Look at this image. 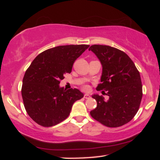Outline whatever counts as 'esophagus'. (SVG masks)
Returning <instances> with one entry per match:
<instances>
[{"label": "esophagus", "instance_id": "1", "mask_svg": "<svg viewBox=\"0 0 160 160\" xmlns=\"http://www.w3.org/2000/svg\"><path fill=\"white\" fill-rule=\"evenodd\" d=\"M84 98H85V99H90V96L88 94H84Z\"/></svg>", "mask_w": 160, "mask_h": 160}]
</instances>
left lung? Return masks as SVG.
<instances>
[{"instance_id": "left-lung-1", "label": "left lung", "mask_w": 160, "mask_h": 160, "mask_svg": "<svg viewBox=\"0 0 160 160\" xmlns=\"http://www.w3.org/2000/svg\"><path fill=\"white\" fill-rule=\"evenodd\" d=\"M89 51L95 54L102 66L101 83L97 90L106 91L109 97L105 101L98 94L92 96L97 105L90 112L91 116L110 128L128 123L138 111L142 97L139 71L129 56L118 48L94 44Z\"/></svg>"}]
</instances>
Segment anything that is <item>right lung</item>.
<instances>
[{
    "label": "right lung",
    "mask_w": 160,
    "mask_h": 160,
    "mask_svg": "<svg viewBox=\"0 0 160 160\" xmlns=\"http://www.w3.org/2000/svg\"><path fill=\"white\" fill-rule=\"evenodd\" d=\"M90 45H66L39 53L26 70L22 97L27 113L39 125L51 127L69 116L72 104L84 94L76 88L59 86L64 74L71 72L75 61Z\"/></svg>",
    "instance_id": "add662e5"
}]
</instances>
